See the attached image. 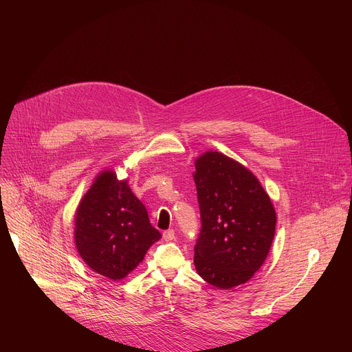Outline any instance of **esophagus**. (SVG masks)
Returning <instances> with one entry per match:
<instances>
[{"instance_id": "esophagus-1", "label": "esophagus", "mask_w": 352, "mask_h": 352, "mask_svg": "<svg viewBox=\"0 0 352 352\" xmlns=\"http://www.w3.org/2000/svg\"><path fill=\"white\" fill-rule=\"evenodd\" d=\"M163 238H164L167 242L175 239V232H174V230H167V231H164V232H163Z\"/></svg>"}]
</instances>
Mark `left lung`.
Segmentation results:
<instances>
[{
    "label": "left lung",
    "instance_id": "1",
    "mask_svg": "<svg viewBox=\"0 0 352 352\" xmlns=\"http://www.w3.org/2000/svg\"><path fill=\"white\" fill-rule=\"evenodd\" d=\"M202 228L193 263L209 284L230 289L245 284L265 263L276 232V210L259 179L220 152L195 160Z\"/></svg>",
    "mask_w": 352,
    "mask_h": 352
}]
</instances>
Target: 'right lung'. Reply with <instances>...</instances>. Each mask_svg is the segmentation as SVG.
Instances as JSON below:
<instances>
[{
    "instance_id": "add662e5",
    "label": "right lung",
    "mask_w": 352,
    "mask_h": 352,
    "mask_svg": "<svg viewBox=\"0 0 352 352\" xmlns=\"http://www.w3.org/2000/svg\"><path fill=\"white\" fill-rule=\"evenodd\" d=\"M160 236L128 179L113 170L98 173L75 212L74 238L83 262L113 281L122 280Z\"/></svg>"
}]
</instances>
